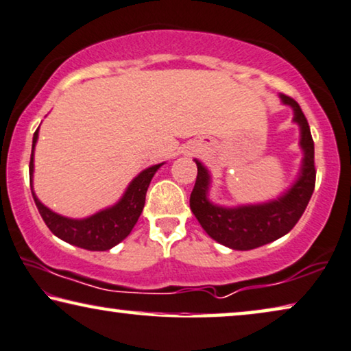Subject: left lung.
<instances>
[{
    "instance_id": "left-lung-1",
    "label": "left lung",
    "mask_w": 351,
    "mask_h": 351,
    "mask_svg": "<svg viewBox=\"0 0 351 351\" xmlns=\"http://www.w3.org/2000/svg\"><path fill=\"white\" fill-rule=\"evenodd\" d=\"M283 105L294 111V122L300 128L299 145L304 151L298 180L276 200L256 205H240L234 208L216 205L208 199L210 171L195 159L197 180L191 194V210L204 230L218 243L232 250L248 251L267 245L288 234L298 224L307 208L315 189V146L299 103L288 95H280Z\"/></svg>"
}]
</instances>
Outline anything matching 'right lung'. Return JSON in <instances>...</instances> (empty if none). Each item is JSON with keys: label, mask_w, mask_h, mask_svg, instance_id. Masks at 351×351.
<instances>
[{"label": "right lung", "mask_w": 351, "mask_h": 351, "mask_svg": "<svg viewBox=\"0 0 351 351\" xmlns=\"http://www.w3.org/2000/svg\"><path fill=\"white\" fill-rule=\"evenodd\" d=\"M38 132L39 127L33 135L32 159H29V184H32L33 200L38 206V211L44 219V223L58 239L88 251H106L111 250L117 243H121L130 234L133 226L136 224L138 218H140L141 211L145 208L146 191L149 187V182L152 176L156 175V171L164 164L152 165L133 178V181L128 184L122 199L116 205L98 211V213L88 216V218L71 219L49 210L46 205L39 202L33 191V154L34 145L38 141Z\"/></svg>", "instance_id": "obj_1"}]
</instances>
